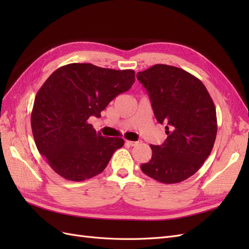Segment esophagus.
Here are the masks:
<instances>
[{
	"label": "esophagus",
	"instance_id": "obj_1",
	"mask_svg": "<svg viewBox=\"0 0 249 249\" xmlns=\"http://www.w3.org/2000/svg\"><path fill=\"white\" fill-rule=\"evenodd\" d=\"M126 143L129 145H131V146H135V145H137L138 143H139V141H131V140H126Z\"/></svg>",
	"mask_w": 249,
	"mask_h": 249
}]
</instances>
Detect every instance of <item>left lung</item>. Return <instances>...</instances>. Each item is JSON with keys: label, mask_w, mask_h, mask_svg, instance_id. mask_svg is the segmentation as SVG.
I'll return each mask as SVG.
<instances>
[{"label": "left lung", "mask_w": 249, "mask_h": 249, "mask_svg": "<svg viewBox=\"0 0 249 249\" xmlns=\"http://www.w3.org/2000/svg\"><path fill=\"white\" fill-rule=\"evenodd\" d=\"M137 79L146 89L157 120L167 124L168 135L162 145H150L152 159L140 168L158 182H183L212 152L217 134L215 105L199 79L176 66L156 64L139 71Z\"/></svg>", "instance_id": "1"}]
</instances>
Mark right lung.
<instances>
[{"mask_svg":"<svg viewBox=\"0 0 249 249\" xmlns=\"http://www.w3.org/2000/svg\"><path fill=\"white\" fill-rule=\"evenodd\" d=\"M135 82L133 70L115 71L90 63L59 67L37 92L31 126L38 152L62 178L82 182L100 175L123 138L104 137L90 116L101 112Z\"/></svg>","mask_w":249,"mask_h":249,"instance_id":"add662e5","label":"right lung"}]
</instances>
